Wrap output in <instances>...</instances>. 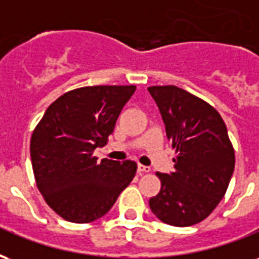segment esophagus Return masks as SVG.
<instances>
[{
  "mask_svg": "<svg viewBox=\"0 0 259 259\" xmlns=\"http://www.w3.org/2000/svg\"><path fill=\"white\" fill-rule=\"evenodd\" d=\"M150 170H151V168H150V166H146V165H141V163H139V165H137V172H139V174H140V175L148 174Z\"/></svg>",
  "mask_w": 259,
  "mask_h": 259,
  "instance_id": "esophagus-1",
  "label": "esophagus"
}]
</instances>
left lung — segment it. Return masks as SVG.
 Returning a JSON list of instances; mask_svg holds the SVG:
<instances>
[{"label":"left lung","instance_id":"obj_1","mask_svg":"<svg viewBox=\"0 0 259 259\" xmlns=\"http://www.w3.org/2000/svg\"><path fill=\"white\" fill-rule=\"evenodd\" d=\"M178 157L175 170L157 174L161 191L150 198L152 213L172 226H191L211 213L228 190L234 151L215 108L176 85L148 89Z\"/></svg>","mask_w":259,"mask_h":259}]
</instances>
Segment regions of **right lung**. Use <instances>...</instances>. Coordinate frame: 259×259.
<instances>
[{"label": "right lung", "mask_w": 259, "mask_h": 259, "mask_svg": "<svg viewBox=\"0 0 259 259\" xmlns=\"http://www.w3.org/2000/svg\"><path fill=\"white\" fill-rule=\"evenodd\" d=\"M136 85H93L54 101L33 132L30 157L38 190L59 217L89 223L109 212L137 170L135 161L94 157L107 144Z\"/></svg>", "instance_id": "obj_1"}]
</instances>
